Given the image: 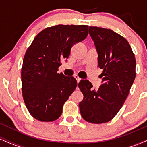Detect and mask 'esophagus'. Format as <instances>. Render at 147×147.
<instances>
[{
  "instance_id": "esophagus-1",
  "label": "esophagus",
  "mask_w": 147,
  "mask_h": 147,
  "mask_svg": "<svg viewBox=\"0 0 147 147\" xmlns=\"http://www.w3.org/2000/svg\"><path fill=\"white\" fill-rule=\"evenodd\" d=\"M74 77H75V78L76 79H77V82H79V81L81 80V78H80V77H79V76L77 75H74Z\"/></svg>"
}]
</instances>
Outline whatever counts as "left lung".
<instances>
[{
	"instance_id": "8db88e82",
	"label": "left lung",
	"mask_w": 147,
	"mask_h": 147,
	"mask_svg": "<svg viewBox=\"0 0 147 147\" xmlns=\"http://www.w3.org/2000/svg\"><path fill=\"white\" fill-rule=\"evenodd\" d=\"M89 34L98 53L103 84L95 90L89 81H80L84 99L79 110L86 122L102 124L117 115L127 98L136 78V58L127 40L113 30L90 26Z\"/></svg>"
}]
</instances>
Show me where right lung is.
<instances>
[{"instance_id":"obj_1","label":"right lung","mask_w":147,"mask_h":147,"mask_svg":"<svg viewBox=\"0 0 147 147\" xmlns=\"http://www.w3.org/2000/svg\"><path fill=\"white\" fill-rule=\"evenodd\" d=\"M86 25H57L34 38L23 58L22 93L28 111L41 122L56 120L64 103L77 86L74 77L58 73L61 60L68 59L72 45L86 38Z\"/></svg>"}]
</instances>
